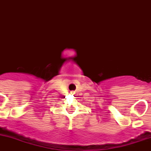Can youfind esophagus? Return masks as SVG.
<instances>
[{"instance_id": "esophagus-1", "label": "esophagus", "mask_w": 151, "mask_h": 151, "mask_svg": "<svg viewBox=\"0 0 151 151\" xmlns=\"http://www.w3.org/2000/svg\"><path fill=\"white\" fill-rule=\"evenodd\" d=\"M71 93H72V94H74V92H73V91H72V92H71Z\"/></svg>"}]
</instances>
